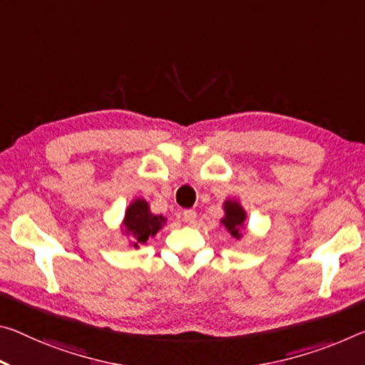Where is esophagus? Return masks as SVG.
I'll list each match as a JSON object with an SVG mask.
<instances>
[{"mask_svg":"<svg viewBox=\"0 0 365 365\" xmlns=\"http://www.w3.org/2000/svg\"><path fill=\"white\" fill-rule=\"evenodd\" d=\"M183 221L187 222V224H195V221H196V211L185 210L183 211Z\"/></svg>","mask_w":365,"mask_h":365,"instance_id":"obj_1","label":"esophagus"}]
</instances>
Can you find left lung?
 I'll return each instance as SVG.
<instances>
[{"instance_id": "obj_1", "label": "left lung", "mask_w": 365, "mask_h": 365, "mask_svg": "<svg viewBox=\"0 0 365 365\" xmlns=\"http://www.w3.org/2000/svg\"><path fill=\"white\" fill-rule=\"evenodd\" d=\"M247 212L242 205L237 200H225L224 201V217L221 219V224L227 229V232L240 239L242 230L245 229Z\"/></svg>"}]
</instances>
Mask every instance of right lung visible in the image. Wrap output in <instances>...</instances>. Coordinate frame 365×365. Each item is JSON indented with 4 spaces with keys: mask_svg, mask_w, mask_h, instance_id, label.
Listing matches in <instances>:
<instances>
[{
    "mask_svg": "<svg viewBox=\"0 0 365 365\" xmlns=\"http://www.w3.org/2000/svg\"><path fill=\"white\" fill-rule=\"evenodd\" d=\"M167 219L160 214H153L149 203L143 198L133 200L126 207L125 217L121 221V230L126 237H130V245L135 248L140 244L148 242L149 237H154L164 227Z\"/></svg>",
    "mask_w": 365,
    "mask_h": 365,
    "instance_id": "obj_1",
    "label": "right lung"
}]
</instances>
